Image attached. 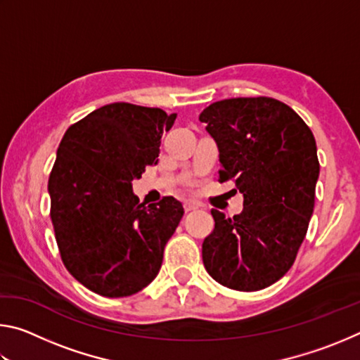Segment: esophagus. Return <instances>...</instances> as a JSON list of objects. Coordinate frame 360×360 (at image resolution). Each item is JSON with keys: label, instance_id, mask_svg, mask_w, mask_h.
I'll use <instances>...</instances> for the list:
<instances>
[{"label": "esophagus", "instance_id": "1", "mask_svg": "<svg viewBox=\"0 0 360 360\" xmlns=\"http://www.w3.org/2000/svg\"><path fill=\"white\" fill-rule=\"evenodd\" d=\"M195 210H198V203H195V202H186L184 203V211L186 212H191V211H195Z\"/></svg>", "mask_w": 360, "mask_h": 360}]
</instances>
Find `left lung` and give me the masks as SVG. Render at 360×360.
Instances as JSON below:
<instances>
[{
  "mask_svg": "<svg viewBox=\"0 0 360 360\" xmlns=\"http://www.w3.org/2000/svg\"><path fill=\"white\" fill-rule=\"evenodd\" d=\"M200 122L217 144L219 181L233 179L245 198L233 217L211 211L205 268L229 289H265L289 271L307 235L319 178L314 136L294 109L268 96L216 101Z\"/></svg>",
  "mask_w": 360,
  "mask_h": 360,
  "instance_id": "left-lung-1",
  "label": "left lung"
}]
</instances>
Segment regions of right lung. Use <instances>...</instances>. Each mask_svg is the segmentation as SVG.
Wrapping results in <instances>:
<instances>
[{"mask_svg":"<svg viewBox=\"0 0 360 360\" xmlns=\"http://www.w3.org/2000/svg\"><path fill=\"white\" fill-rule=\"evenodd\" d=\"M176 114L111 103L66 130L49 176L51 219L72 276L103 297L136 294L154 281L163 249L184 214L163 197L144 206L131 182L157 165Z\"/></svg>","mask_w":360,"mask_h":360,"instance_id":"right-lung-1","label":"right lung"}]
</instances>
